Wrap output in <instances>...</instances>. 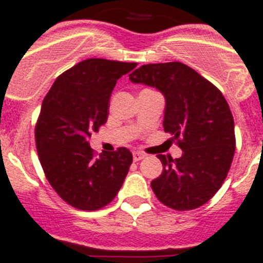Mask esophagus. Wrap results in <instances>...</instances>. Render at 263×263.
Here are the masks:
<instances>
[{
	"label": "esophagus",
	"mask_w": 263,
	"mask_h": 263,
	"mask_svg": "<svg viewBox=\"0 0 263 263\" xmlns=\"http://www.w3.org/2000/svg\"><path fill=\"white\" fill-rule=\"evenodd\" d=\"M144 158H145V154L144 153H140V152H135L134 153V161L135 162H139Z\"/></svg>",
	"instance_id": "esophagus-1"
}]
</instances>
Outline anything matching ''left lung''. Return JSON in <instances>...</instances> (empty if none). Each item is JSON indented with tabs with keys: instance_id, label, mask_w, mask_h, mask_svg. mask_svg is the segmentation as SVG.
<instances>
[{
	"instance_id": "8db88e82",
	"label": "left lung",
	"mask_w": 263,
	"mask_h": 263,
	"mask_svg": "<svg viewBox=\"0 0 263 263\" xmlns=\"http://www.w3.org/2000/svg\"><path fill=\"white\" fill-rule=\"evenodd\" d=\"M129 80L165 96L163 128L183 151L175 159L157 156L163 171L151 183L154 195L179 212L206 203L222 187L236 145L234 118L222 92L180 62L144 65Z\"/></svg>"
}]
</instances>
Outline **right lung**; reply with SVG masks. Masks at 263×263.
Wrapping results in <instances>:
<instances>
[{
	"instance_id": "obj_1",
	"label": "right lung",
	"mask_w": 263,
	"mask_h": 263,
	"mask_svg": "<svg viewBox=\"0 0 263 263\" xmlns=\"http://www.w3.org/2000/svg\"><path fill=\"white\" fill-rule=\"evenodd\" d=\"M136 66L101 58L82 61L58 76L44 98L35 129L39 159L54 191L76 209L106 206L128 174V149L96 158L88 139L106 123L117 80Z\"/></svg>"
}]
</instances>
